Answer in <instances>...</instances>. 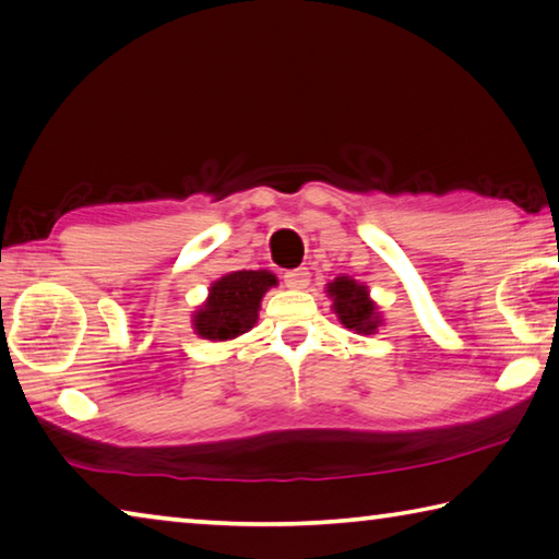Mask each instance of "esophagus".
Returning <instances> with one entry per match:
<instances>
[{"label":"esophagus","instance_id":"1","mask_svg":"<svg viewBox=\"0 0 559 559\" xmlns=\"http://www.w3.org/2000/svg\"><path fill=\"white\" fill-rule=\"evenodd\" d=\"M283 281H286V286L290 290H300V288H306L308 283H310V271L308 269L286 271V276H283Z\"/></svg>","mask_w":559,"mask_h":559}]
</instances>
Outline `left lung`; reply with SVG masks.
I'll return each instance as SVG.
<instances>
[{"mask_svg":"<svg viewBox=\"0 0 559 559\" xmlns=\"http://www.w3.org/2000/svg\"><path fill=\"white\" fill-rule=\"evenodd\" d=\"M332 300V310L344 328L357 334H377L383 324V314L369 296V286L349 276H337L324 286Z\"/></svg>","mask_w":559,"mask_h":559,"instance_id":"obj_1","label":"left lung"}]
</instances>
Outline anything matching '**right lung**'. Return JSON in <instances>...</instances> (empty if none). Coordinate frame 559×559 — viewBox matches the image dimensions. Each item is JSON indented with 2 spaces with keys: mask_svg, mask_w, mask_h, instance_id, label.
<instances>
[{
  "mask_svg": "<svg viewBox=\"0 0 559 559\" xmlns=\"http://www.w3.org/2000/svg\"><path fill=\"white\" fill-rule=\"evenodd\" d=\"M273 286H278V278L266 269L225 273L212 283L205 302L192 312V330L210 342L241 337L257 324L261 300Z\"/></svg>",
  "mask_w": 559,
  "mask_h": 559,
  "instance_id": "right-lung-1",
  "label": "right lung"
}]
</instances>
